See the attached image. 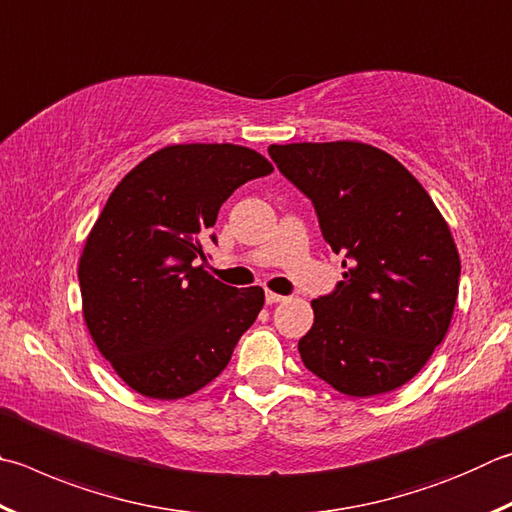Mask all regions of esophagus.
Here are the masks:
<instances>
[{"mask_svg":"<svg viewBox=\"0 0 512 512\" xmlns=\"http://www.w3.org/2000/svg\"><path fill=\"white\" fill-rule=\"evenodd\" d=\"M286 297L280 295V293H273V291H266V304H280L284 302Z\"/></svg>","mask_w":512,"mask_h":512,"instance_id":"obj_1","label":"esophagus"}]
</instances>
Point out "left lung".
I'll list each match as a JSON object with an SVG mask.
<instances>
[{
    "instance_id": "obj_1",
    "label": "left lung",
    "mask_w": 512,
    "mask_h": 512,
    "mask_svg": "<svg viewBox=\"0 0 512 512\" xmlns=\"http://www.w3.org/2000/svg\"><path fill=\"white\" fill-rule=\"evenodd\" d=\"M349 271L313 300L304 367L356 398L405 385L448 333L461 262L448 221L392 154L360 141L268 147ZM342 262V268H347Z\"/></svg>"
}]
</instances>
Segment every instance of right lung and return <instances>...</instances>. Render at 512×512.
<instances>
[{"mask_svg": "<svg viewBox=\"0 0 512 512\" xmlns=\"http://www.w3.org/2000/svg\"><path fill=\"white\" fill-rule=\"evenodd\" d=\"M271 172L250 147L181 143L147 156L109 194L78 262L82 318L134 392L176 401L226 369L264 288L228 286L197 259L221 203Z\"/></svg>", "mask_w": 512, "mask_h": 512, "instance_id": "right-lung-1", "label": "right lung"}]
</instances>
